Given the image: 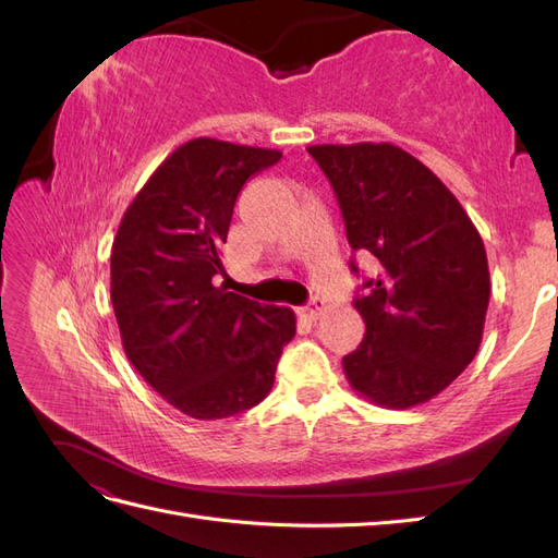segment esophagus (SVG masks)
I'll return each instance as SVG.
<instances>
[{
	"label": "esophagus",
	"instance_id": "esophagus-1",
	"mask_svg": "<svg viewBox=\"0 0 558 558\" xmlns=\"http://www.w3.org/2000/svg\"><path fill=\"white\" fill-rule=\"evenodd\" d=\"M324 312H326V302L320 300V298H312V300L307 302V305L300 310L302 316H307V318H312V320H316Z\"/></svg>",
	"mask_w": 558,
	"mask_h": 558
}]
</instances>
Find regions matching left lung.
Wrapping results in <instances>:
<instances>
[{
  "mask_svg": "<svg viewBox=\"0 0 558 558\" xmlns=\"http://www.w3.org/2000/svg\"><path fill=\"white\" fill-rule=\"evenodd\" d=\"M310 156L340 202L353 251L375 256L353 307L365 337L342 359L349 384L384 408L428 402L475 359L488 307L484 242L461 202L393 144H320ZM361 275L356 263H349Z\"/></svg>",
  "mask_w": 558,
  "mask_h": 558,
  "instance_id": "obj_1",
  "label": "left lung"
}]
</instances>
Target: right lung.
Masks as SVG:
<instances>
[{
	"mask_svg": "<svg viewBox=\"0 0 558 558\" xmlns=\"http://www.w3.org/2000/svg\"><path fill=\"white\" fill-rule=\"evenodd\" d=\"M279 150L185 142L132 199L111 246V302L130 363L183 414L202 421L258 404L293 340L289 307L216 286L226 275L234 202Z\"/></svg>",
	"mask_w": 558,
	"mask_h": 558,
	"instance_id": "1",
	"label": "right lung"
}]
</instances>
